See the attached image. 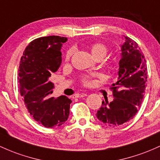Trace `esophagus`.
<instances>
[{
    "mask_svg": "<svg viewBox=\"0 0 160 160\" xmlns=\"http://www.w3.org/2000/svg\"><path fill=\"white\" fill-rule=\"evenodd\" d=\"M87 96V95L86 93H83V92H82V93H76L74 95V97L75 98H81V97H84V96Z\"/></svg>",
    "mask_w": 160,
    "mask_h": 160,
    "instance_id": "obj_1",
    "label": "esophagus"
}]
</instances>
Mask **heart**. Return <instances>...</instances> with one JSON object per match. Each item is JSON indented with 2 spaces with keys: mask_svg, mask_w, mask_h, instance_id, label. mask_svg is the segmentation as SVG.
<instances>
[{
  "mask_svg": "<svg viewBox=\"0 0 160 160\" xmlns=\"http://www.w3.org/2000/svg\"><path fill=\"white\" fill-rule=\"evenodd\" d=\"M90 51L91 53H92V55L95 57V58H103L106 55L107 52H108V48L102 43H94L93 45H92V46H91ZM73 53V48L68 50L66 54V60H69ZM83 83L85 84V85H88L89 83V79L87 78V77L83 78Z\"/></svg>",
  "mask_w": 160,
  "mask_h": 160,
  "instance_id": "heart-1",
  "label": "heart"
}]
</instances>
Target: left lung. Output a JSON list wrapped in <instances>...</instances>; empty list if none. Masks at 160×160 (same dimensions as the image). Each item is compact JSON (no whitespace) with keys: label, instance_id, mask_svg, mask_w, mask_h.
Returning a JSON list of instances; mask_svg holds the SVG:
<instances>
[{"label":"left lung","instance_id":"obj_1","mask_svg":"<svg viewBox=\"0 0 160 160\" xmlns=\"http://www.w3.org/2000/svg\"><path fill=\"white\" fill-rule=\"evenodd\" d=\"M121 45L118 77L112 84L114 99L102 102L96 114L101 122L109 127H118L134 118L143 99L147 82V68L144 55L138 43L128 37Z\"/></svg>","mask_w":160,"mask_h":160}]
</instances>
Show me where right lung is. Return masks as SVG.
<instances>
[{
	"instance_id": "obj_1",
	"label": "right lung",
	"mask_w": 160,
	"mask_h": 160,
	"mask_svg": "<svg viewBox=\"0 0 160 160\" xmlns=\"http://www.w3.org/2000/svg\"><path fill=\"white\" fill-rule=\"evenodd\" d=\"M68 38L51 36L32 41L19 67L20 95L33 118L46 128L61 126L68 120L72 101L66 96L51 97L54 83L49 81L61 63V49Z\"/></svg>"
}]
</instances>
